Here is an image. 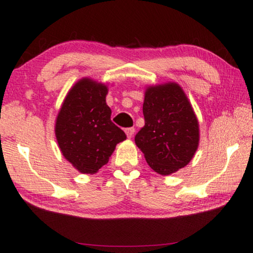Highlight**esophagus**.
<instances>
[{
  "instance_id": "obj_1",
  "label": "esophagus",
  "mask_w": 253,
  "mask_h": 253,
  "mask_svg": "<svg viewBox=\"0 0 253 253\" xmlns=\"http://www.w3.org/2000/svg\"><path fill=\"white\" fill-rule=\"evenodd\" d=\"M125 133H126V135H127V138H132L133 136V134H134V128H133V127H129V128H126L125 129Z\"/></svg>"
}]
</instances>
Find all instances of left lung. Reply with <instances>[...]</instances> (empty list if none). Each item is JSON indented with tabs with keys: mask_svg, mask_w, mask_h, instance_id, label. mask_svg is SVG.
Segmentation results:
<instances>
[{
	"mask_svg": "<svg viewBox=\"0 0 253 253\" xmlns=\"http://www.w3.org/2000/svg\"><path fill=\"white\" fill-rule=\"evenodd\" d=\"M145 126L134 141L147 164L163 176L189 164L200 141V126L189 98L176 82L145 88Z\"/></svg>",
	"mask_w": 253,
	"mask_h": 253,
	"instance_id": "1",
	"label": "left lung"
}]
</instances>
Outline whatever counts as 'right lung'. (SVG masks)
I'll return each mask as SVG.
<instances>
[{"label": "right lung", "mask_w": 253, "mask_h": 253, "mask_svg": "<svg viewBox=\"0 0 253 253\" xmlns=\"http://www.w3.org/2000/svg\"><path fill=\"white\" fill-rule=\"evenodd\" d=\"M108 84L90 77L77 81L58 112L54 133L64 158L81 173L94 175L108 163L126 134L110 120Z\"/></svg>", "instance_id": "1"}]
</instances>
